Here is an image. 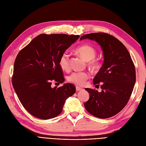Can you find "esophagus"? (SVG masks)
<instances>
[{
  "mask_svg": "<svg viewBox=\"0 0 146 146\" xmlns=\"http://www.w3.org/2000/svg\"><path fill=\"white\" fill-rule=\"evenodd\" d=\"M83 90L82 88L79 87V86H76V91H80V90Z\"/></svg>",
  "mask_w": 146,
  "mask_h": 146,
  "instance_id": "esophagus-1",
  "label": "esophagus"
}]
</instances>
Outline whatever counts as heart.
Here are the masks:
<instances>
[{
    "label": "heart",
    "instance_id": "heart-1",
    "mask_svg": "<svg viewBox=\"0 0 146 146\" xmlns=\"http://www.w3.org/2000/svg\"><path fill=\"white\" fill-rule=\"evenodd\" d=\"M75 51L84 60L88 61V64L90 68L96 69L99 67V62L94 59L96 55V51L93 47L88 45H82L77 47ZM58 64L63 70L68 71L70 69V58L67 52H64L61 55L58 60ZM89 77L90 75L87 72H74L68 76V80L75 85L82 86Z\"/></svg>",
    "mask_w": 146,
    "mask_h": 146
}]
</instances>
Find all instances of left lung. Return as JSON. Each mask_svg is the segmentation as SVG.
<instances>
[{
    "label": "left lung",
    "mask_w": 146,
    "mask_h": 146,
    "mask_svg": "<svg viewBox=\"0 0 146 146\" xmlns=\"http://www.w3.org/2000/svg\"><path fill=\"white\" fill-rule=\"evenodd\" d=\"M86 38L101 46L104 63L93 79L94 85L102 83V91L85 88L90 99L84 106L92 115L108 118L120 112L130 99L136 82L135 65L125 46L112 35L89 33L83 35L80 40Z\"/></svg>",
    "instance_id": "1"
}]
</instances>
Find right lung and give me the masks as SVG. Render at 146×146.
<instances>
[{
	"label": "right lung",
	"mask_w": 146,
	"mask_h": 146,
	"mask_svg": "<svg viewBox=\"0 0 146 146\" xmlns=\"http://www.w3.org/2000/svg\"><path fill=\"white\" fill-rule=\"evenodd\" d=\"M78 35L41 34L21 49L15 61L12 85L22 105L32 116L49 119L62 112L66 100L76 86L65 83L52 88V82H64L60 56Z\"/></svg>",
	"instance_id": "obj_1"
}]
</instances>
